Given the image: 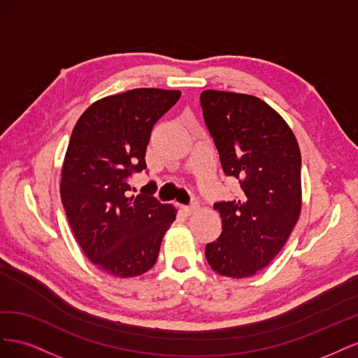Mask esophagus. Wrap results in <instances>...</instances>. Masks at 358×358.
<instances>
[{
	"label": "esophagus",
	"instance_id": "esophagus-1",
	"mask_svg": "<svg viewBox=\"0 0 358 358\" xmlns=\"http://www.w3.org/2000/svg\"><path fill=\"white\" fill-rule=\"evenodd\" d=\"M182 212L185 215H192L194 212H196L199 209V204L197 203H192V204H188V206H180Z\"/></svg>",
	"mask_w": 358,
	"mask_h": 358
}]
</instances>
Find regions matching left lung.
Returning <instances> with one entry per match:
<instances>
[{"mask_svg": "<svg viewBox=\"0 0 358 358\" xmlns=\"http://www.w3.org/2000/svg\"><path fill=\"white\" fill-rule=\"evenodd\" d=\"M200 106L222 170L242 189L215 203L222 231L206 245V259L222 276L249 278L279 254L299 220L300 149L284 119L257 96L208 90Z\"/></svg>", "mask_w": 358, "mask_h": 358, "instance_id": "1", "label": "left lung"}]
</instances>
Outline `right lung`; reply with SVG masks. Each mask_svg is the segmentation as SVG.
<instances>
[{
    "label": "right lung",
    "mask_w": 358,
    "mask_h": 358,
    "mask_svg": "<svg viewBox=\"0 0 358 358\" xmlns=\"http://www.w3.org/2000/svg\"><path fill=\"white\" fill-rule=\"evenodd\" d=\"M180 91L138 88L94 103L76 124L62 166L61 200L85 255L107 275H143L176 218L154 194L155 180L131 196L129 178L146 170L154 125ZM134 191V189H133Z\"/></svg>",
    "instance_id": "add662e5"
}]
</instances>
